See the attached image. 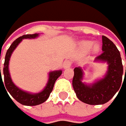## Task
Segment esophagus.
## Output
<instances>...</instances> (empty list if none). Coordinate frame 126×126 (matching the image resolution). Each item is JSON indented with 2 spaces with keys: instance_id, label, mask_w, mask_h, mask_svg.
I'll return each instance as SVG.
<instances>
[{
  "instance_id": "1",
  "label": "esophagus",
  "mask_w": 126,
  "mask_h": 126,
  "mask_svg": "<svg viewBox=\"0 0 126 126\" xmlns=\"http://www.w3.org/2000/svg\"><path fill=\"white\" fill-rule=\"evenodd\" d=\"M72 65V63L70 61H65L64 63H63V68H70Z\"/></svg>"
}]
</instances>
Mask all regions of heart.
Returning <instances> with one entry per match:
<instances>
[{
	"mask_svg": "<svg viewBox=\"0 0 126 126\" xmlns=\"http://www.w3.org/2000/svg\"><path fill=\"white\" fill-rule=\"evenodd\" d=\"M79 48L82 52H88L92 48V50L94 53H97L99 50V45L98 43L93 44L92 41H83L79 44Z\"/></svg>",
	"mask_w": 126,
	"mask_h": 126,
	"instance_id": "b5f03b06",
	"label": "heart"
}]
</instances>
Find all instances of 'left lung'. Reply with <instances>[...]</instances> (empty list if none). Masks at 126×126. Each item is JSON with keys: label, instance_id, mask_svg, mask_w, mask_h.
Returning a JSON list of instances; mask_svg holds the SVG:
<instances>
[{"label": "left lung", "instance_id": "1", "mask_svg": "<svg viewBox=\"0 0 126 126\" xmlns=\"http://www.w3.org/2000/svg\"><path fill=\"white\" fill-rule=\"evenodd\" d=\"M102 39V50L103 52L95 59V62L107 63V71L104 77L97 79L92 84H88L83 82L84 71L82 68L77 67L74 68V77L73 79L74 92L79 100L89 105H101L107 103L117 93L121 86L122 87L123 65L120 52L114 42L108 38L103 36ZM126 79L125 77L123 83Z\"/></svg>", "mask_w": 126, "mask_h": 126}]
</instances>
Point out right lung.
<instances>
[{"instance_id": "add662e5", "label": "right lung", "mask_w": 126, "mask_h": 126, "mask_svg": "<svg viewBox=\"0 0 126 126\" xmlns=\"http://www.w3.org/2000/svg\"><path fill=\"white\" fill-rule=\"evenodd\" d=\"M38 35H39V34H24V35H23V36H20L19 38H18L17 39H16L12 42V44L10 46V47H9L7 50L6 55H5V58H4V68H3L4 83L2 80V77H1L0 67V84H3L4 87H4L5 91L7 89L8 92L10 93V95L13 97L16 101L23 105H25V106H36V105H39L42 103H44L45 101H47L49 95H50L51 92L53 91L55 81L62 73V70H55V71L49 72L47 85H46L44 89L42 90V92L38 93H30V92H25V91L19 88L18 87L12 82V79L10 76V73H9V68H8L9 61H10L12 53H13L15 49L17 47V46L22 42L23 39H24V38H35Z\"/></svg>"}]
</instances>
